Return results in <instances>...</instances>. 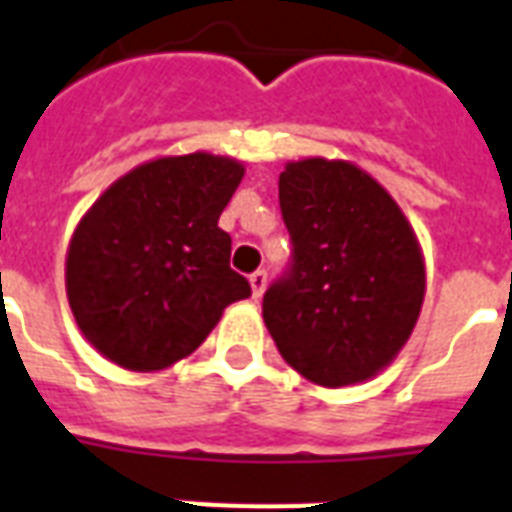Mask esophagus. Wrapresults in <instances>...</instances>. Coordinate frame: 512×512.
I'll list each match as a JSON object with an SVG mask.
<instances>
[{
	"label": "esophagus",
	"mask_w": 512,
	"mask_h": 512,
	"mask_svg": "<svg viewBox=\"0 0 512 512\" xmlns=\"http://www.w3.org/2000/svg\"><path fill=\"white\" fill-rule=\"evenodd\" d=\"M249 285H252V295H255V298H260V295H263V290H266V285H268L266 271H263V268H257L255 274L249 276Z\"/></svg>",
	"instance_id": "1"
}]
</instances>
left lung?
Here are the masks:
<instances>
[{
	"instance_id": "left-lung-1",
	"label": "left lung",
	"mask_w": 512,
	"mask_h": 512,
	"mask_svg": "<svg viewBox=\"0 0 512 512\" xmlns=\"http://www.w3.org/2000/svg\"><path fill=\"white\" fill-rule=\"evenodd\" d=\"M279 208L293 257L263 320L295 372L325 388L382 372L418 323L426 268L396 200L342 160L290 162Z\"/></svg>"
}]
</instances>
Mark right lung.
I'll return each mask as SVG.
<instances>
[{"label": "right lung", "instance_id": "obj_1", "mask_svg": "<svg viewBox=\"0 0 512 512\" xmlns=\"http://www.w3.org/2000/svg\"><path fill=\"white\" fill-rule=\"evenodd\" d=\"M241 179V162L195 151L146 162L102 192L67 252L70 309L94 350L121 369L157 372L252 295L219 227Z\"/></svg>", "mask_w": 512, "mask_h": 512}]
</instances>
